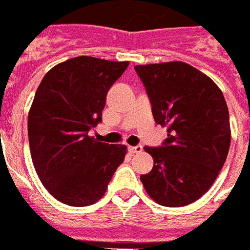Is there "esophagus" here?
<instances>
[{
    "instance_id": "34e87169",
    "label": "esophagus",
    "mask_w": 250,
    "mask_h": 250,
    "mask_svg": "<svg viewBox=\"0 0 250 250\" xmlns=\"http://www.w3.org/2000/svg\"><path fill=\"white\" fill-rule=\"evenodd\" d=\"M129 150L132 151V153H141L142 151V146L141 145H137V146H130Z\"/></svg>"
}]
</instances>
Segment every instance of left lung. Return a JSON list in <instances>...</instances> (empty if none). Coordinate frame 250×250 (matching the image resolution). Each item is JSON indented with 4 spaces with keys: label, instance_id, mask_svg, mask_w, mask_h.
Instances as JSON below:
<instances>
[{
    "label": "left lung",
    "instance_id": "8db88e82",
    "mask_svg": "<svg viewBox=\"0 0 250 250\" xmlns=\"http://www.w3.org/2000/svg\"><path fill=\"white\" fill-rule=\"evenodd\" d=\"M134 69L146 88L155 123L167 127L161 147H144L154 166L141 175V182L161 206L194 203L211 188L229 150V113L223 92L183 62Z\"/></svg>",
    "mask_w": 250,
    "mask_h": 250
}]
</instances>
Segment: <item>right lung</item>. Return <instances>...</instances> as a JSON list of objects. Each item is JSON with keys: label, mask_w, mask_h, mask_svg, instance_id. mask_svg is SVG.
<instances>
[{"label": "right lung", "mask_w": 250, "mask_h": 250, "mask_svg": "<svg viewBox=\"0 0 250 250\" xmlns=\"http://www.w3.org/2000/svg\"><path fill=\"white\" fill-rule=\"evenodd\" d=\"M129 62L78 56L52 67L29 112L31 159L39 179L59 202L85 207L103 198L126 146L95 140L106 93Z\"/></svg>", "instance_id": "1"}]
</instances>
